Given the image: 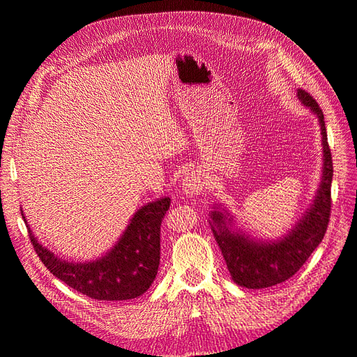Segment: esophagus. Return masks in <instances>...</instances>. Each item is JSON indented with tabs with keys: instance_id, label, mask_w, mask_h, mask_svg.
<instances>
[{
	"instance_id": "obj_1",
	"label": "esophagus",
	"mask_w": 357,
	"mask_h": 357,
	"mask_svg": "<svg viewBox=\"0 0 357 357\" xmlns=\"http://www.w3.org/2000/svg\"><path fill=\"white\" fill-rule=\"evenodd\" d=\"M204 186H205V180H204L202 174L192 171V172H189V174L185 176V178H183L181 188H183V190H185L186 195L195 197V195H199V193L204 190Z\"/></svg>"
}]
</instances>
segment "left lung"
Masks as SVG:
<instances>
[{
    "label": "left lung",
    "instance_id": "obj_1",
    "mask_svg": "<svg viewBox=\"0 0 357 357\" xmlns=\"http://www.w3.org/2000/svg\"><path fill=\"white\" fill-rule=\"evenodd\" d=\"M299 100L319 117L323 137V177L311 208L291 232L275 243H257L243 234H234L220 211H213L211 229L234 282L247 289H264L294 277L307 262L326 234L331 218V185L333 176L332 155L328 143L325 116L312 96L299 89Z\"/></svg>",
    "mask_w": 357,
    "mask_h": 357
}]
</instances>
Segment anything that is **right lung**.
<instances>
[{
	"mask_svg": "<svg viewBox=\"0 0 357 357\" xmlns=\"http://www.w3.org/2000/svg\"><path fill=\"white\" fill-rule=\"evenodd\" d=\"M169 204V198H162L139 208L122 238L109 253L93 262L63 261L38 244L28 225L26 228L41 262L61 282L96 301H125L142 296L156 278L160 259V223ZM20 214L25 220L22 210Z\"/></svg>",
	"mask_w": 357,
	"mask_h": 357,
	"instance_id": "right-lung-1",
	"label": "right lung"
}]
</instances>
